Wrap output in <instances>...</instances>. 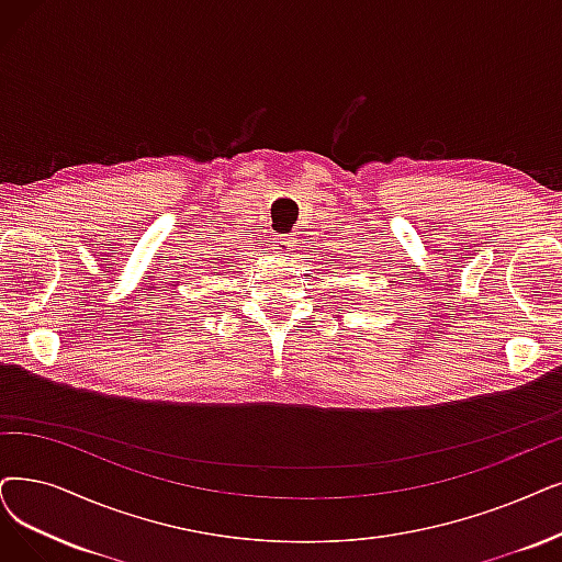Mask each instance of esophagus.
Masks as SVG:
<instances>
[{
    "label": "esophagus",
    "instance_id": "obj_1",
    "mask_svg": "<svg viewBox=\"0 0 562 562\" xmlns=\"http://www.w3.org/2000/svg\"><path fill=\"white\" fill-rule=\"evenodd\" d=\"M274 249H277V254H281V256H290V254H293V251L297 249L295 235H281V237H277Z\"/></svg>",
    "mask_w": 562,
    "mask_h": 562
}]
</instances>
